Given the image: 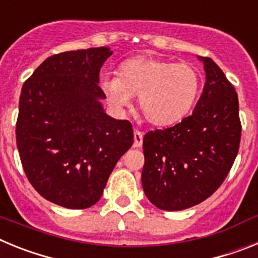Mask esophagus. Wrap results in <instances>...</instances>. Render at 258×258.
<instances>
[{
  "label": "esophagus",
  "mask_w": 258,
  "mask_h": 258,
  "mask_svg": "<svg viewBox=\"0 0 258 258\" xmlns=\"http://www.w3.org/2000/svg\"><path fill=\"white\" fill-rule=\"evenodd\" d=\"M143 143V133L140 131H134V147H141Z\"/></svg>",
  "instance_id": "1"
}]
</instances>
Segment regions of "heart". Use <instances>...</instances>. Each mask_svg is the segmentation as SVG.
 <instances>
[{
	"instance_id": "1",
	"label": "heart",
	"mask_w": 258,
	"mask_h": 258,
	"mask_svg": "<svg viewBox=\"0 0 258 258\" xmlns=\"http://www.w3.org/2000/svg\"><path fill=\"white\" fill-rule=\"evenodd\" d=\"M202 76L191 63L134 58L120 66V76L104 74L101 88L113 108L121 111L138 95L145 118L157 126L178 122L197 101Z\"/></svg>"
}]
</instances>
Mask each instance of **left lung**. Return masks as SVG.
<instances>
[{
  "instance_id": "1",
  "label": "left lung",
  "mask_w": 258,
  "mask_h": 258,
  "mask_svg": "<svg viewBox=\"0 0 258 258\" xmlns=\"http://www.w3.org/2000/svg\"><path fill=\"white\" fill-rule=\"evenodd\" d=\"M199 59L206 85L192 113L143 138V191L163 211H182L208 199L225 181L239 151L238 94L211 58Z\"/></svg>"
}]
</instances>
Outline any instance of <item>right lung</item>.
Here are the masks:
<instances>
[{"label": "right lung", "mask_w": 258, "mask_h": 258, "mask_svg": "<svg viewBox=\"0 0 258 258\" xmlns=\"http://www.w3.org/2000/svg\"><path fill=\"white\" fill-rule=\"evenodd\" d=\"M108 47L45 59L22 88L17 146L27 178L49 202L85 209L101 199L118 159L133 145L127 120L104 113L99 71Z\"/></svg>", "instance_id": "obj_1"}]
</instances>
